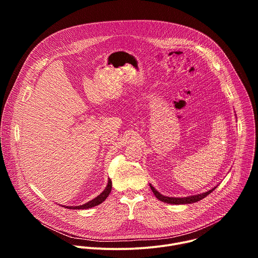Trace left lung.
I'll return each mask as SVG.
<instances>
[{"instance_id": "1", "label": "left lung", "mask_w": 258, "mask_h": 258, "mask_svg": "<svg viewBox=\"0 0 258 258\" xmlns=\"http://www.w3.org/2000/svg\"><path fill=\"white\" fill-rule=\"evenodd\" d=\"M150 188L152 190V192L154 193V195L156 196V198L162 202L165 203H170V204H189V203H194V202H198L201 199L205 198L207 195H209L216 187H214L213 189L202 193V194H198V195H194V196H189V197H183V198H175V197H167V196H163L162 194H160L158 191H156V189L150 183Z\"/></svg>"}]
</instances>
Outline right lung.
Returning <instances> with one entry per match:
<instances>
[{
    "instance_id": "add662e5",
    "label": "right lung",
    "mask_w": 258,
    "mask_h": 258,
    "mask_svg": "<svg viewBox=\"0 0 258 258\" xmlns=\"http://www.w3.org/2000/svg\"><path fill=\"white\" fill-rule=\"evenodd\" d=\"M111 188H112V181L111 179H108V183L107 186L105 188V190L99 195L97 196L96 198H94L93 200L89 201L88 203L86 204H83V205H80V206H64L65 208H68V209H88V208H92L94 206H97L99 204H101L107 197L108 195L110 194V192H111Z\"/></svg>"
}]
</instances>
